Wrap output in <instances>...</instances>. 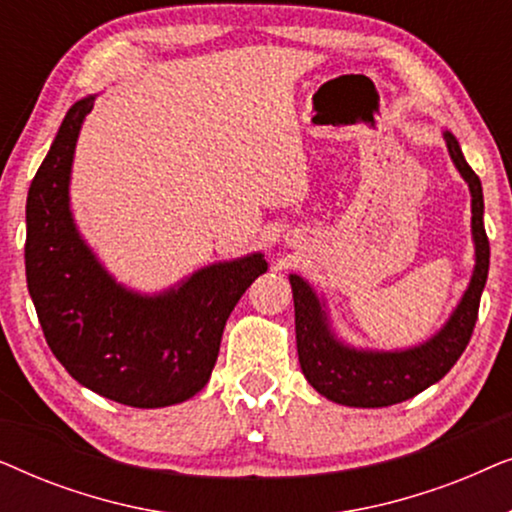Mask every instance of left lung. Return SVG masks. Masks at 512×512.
<instances>
[{
	"mask_svg": "<svg viewBox=\"0 0 512 512\" xmlns=\"http://www.w3.org/2000/svg\"><path fill=\"white\" fill-rule=\"evenodd\" d=\"M443 139L454 165L471 188L475 240V270L471 284L443 331L433 335L424 345L405 349V352H356L333 338L326 314L310 284L298 275L289 277L293 307H296L300 368H303L307 382L321 396L331 398L335 403L352 405V408H384V405L408 401L450 373V368L464 354L468 340H471L489 272V240L485 223H482L485 200H482L478 174L466 163L457 139L452 132H443Z\"/></svg>",
	"mask_w": 512,
	"mask_h": 512,
	"instance_id": "1",
	"label": "left lung"
}]
</instances>
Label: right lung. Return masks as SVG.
<instances>
[{"instance_id":"right-lung-1","label":"right lung","mask_w":512,"mask_h":512,"mask_svg":"<svg viewBox=\"0 0 512 512\" xmlns=\"http://www.w3.org/2000/svg\"><path fill=\"white\" fill-rule=\"evenodd\" d=\"M93 100L67 111L27 193V289L48 347L76 382L132 408H165L209 382L223 326L268 263L251 254L209 265L153 298L118 286L69 214L74 146Z\"/></svg>"}]
</instances>
